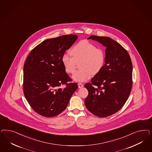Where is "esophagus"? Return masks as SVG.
<instances>
[{
	"label": "esophagus",
	"instance_id": "obj_1",
	"mask_svg": "<svg viewBox=\"0 0 152 152\" xmlns=\"http://www.w3.org/2000/svg\"><path fill=\"white\" fill-rule=\"evenodd\" d=\"M84 85L82 83H79L78 84V87L79 88H82V87H83Z\"/></svg>",
	"mask_w": 152,
	"mask_h": 152
}]
</instances>
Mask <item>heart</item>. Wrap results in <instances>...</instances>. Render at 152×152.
Instances as JSON below:
<instances>
[{
    "label": "heart",
    "instance_id": "b5f03b06",
    "mask_svg": "<svg viewBox=\"0 0 152 152\" xmlns=\"http://www.w3.org/2000/svg\"><path fill=\"white\" fill-rule=\"evenodd\" d=\"M71 57L64 54L61 63L64 70L68 74L74 72L76 63H79L78 70L74 74L72 78L76 82H84L92 75L102 69L106 61V53L101 47L87 41L82 40L73 46L69 51Z\"/></svg>",
    "mask_w": 152,
    "mask_h": 152
}]
</instances>
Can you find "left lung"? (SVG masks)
<instances>
[{
	"instance_id": "8db88e82",
	"label": "left lung",
	"mask_w": 152,
	"mask_h": 152,
	"mask_svg": "<svg viewBox=\"0 0 152 152\" xmlns=\"http://www.w3.org/2000/svg\"><path fill=\"white\" fill-rule=\"evenodd\" d=\"M106 49L102 69L84 85L88 91L85 105L93 115L106 118L117 113L126 102L132 87V65L126 50L108 37L92 35Z\"/></svg>"
}]
</instances>
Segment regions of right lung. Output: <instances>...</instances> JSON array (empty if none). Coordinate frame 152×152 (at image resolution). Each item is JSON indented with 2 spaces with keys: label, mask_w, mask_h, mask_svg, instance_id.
Returning <instances> with one entry per match:
<instances>
[{
  "label": "right lung",
  "mask_w": 152,
  "mask_h": 152,
  "mask_svg": "<svg viewBox=\"0 0 152 152\" xmlns=\"http://www.w3.org/2000/svg\"><path fill=\"white\" fill-rule=\"evenodd\" d=\"M78 38L66 34L47 39L33 49L23 68V93L36 113L47 118L56 116L66 108L78 88L64 70L61 58ZM65 85L64 88H60Z\"/></svg>",
  "instance_id": "right-lung-1"
}]
</instances>
